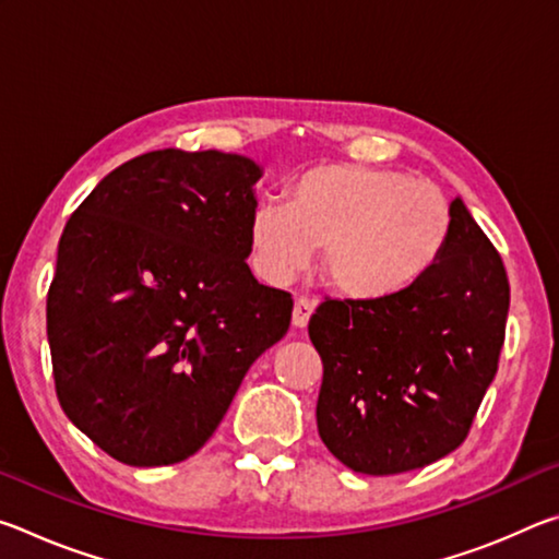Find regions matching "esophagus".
<instances>
[{"instance_id": "34e87169", "label": "esophagus", "mask_w": 559, "mask_h": 559, "mask_svg": "<svg viewBox=\"0 0 559 559\" xmlns=\"http://www.w3.org/2000/svg\"><path fill=\"white\" fill-rule=\"evenodd\" d=\"M313 310H316V300L313 298H306V296L296 298V306H293V325L306 328L310 316H313Z\"/></svg>"}]
</instances>
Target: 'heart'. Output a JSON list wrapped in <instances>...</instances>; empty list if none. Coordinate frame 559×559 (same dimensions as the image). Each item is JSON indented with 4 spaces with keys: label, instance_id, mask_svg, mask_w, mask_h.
<instances>
[{
    "label": "heart",
    "instance_id": "1",
    "mask_svg": "<svg viewBox=\"0 0 559 559\" xmlns=\"http://www.w3.org/2000/svg\"><path fill=\"white\" fill-rule=\"evenodd\" d=\"M453 214L441 189L402 169L333 163L310 167L288 202H263L249 219L251 261L283 283L323 251V276L355 300L409 290L447 249Z\"/></svg>",
    "mask_w": 559,
    "mask_h": 559
}]
</instances>
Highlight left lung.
Returning a JSON list of instances; mask_svg holds the SVG:
<instances>
[{"label":"left lung","mask_w":559,"mask_h":559,"mask_svg":"<svg viewBox=\"0 0 559 559\" xmlns=\"http://www.w3.org/2000/svg\"><path fill=\"white\" fill-rule=\"evenodd\" d=\"M449 243L409 290L325 298L308 323L323 359L318 433L367 476L424 468L468 437L506 340L510 286L496 246L461 197Z\"/></svg>","instance_id":"left-lung-1"}]
</instances>
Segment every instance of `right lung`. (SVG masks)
Segmentation results:
<instances>
[{"instance_id": "1", "label": "right lung", "mask_w": 559, "mask_h": 559, "mask_svg": "<svg viewBox=\"0 0 559 559\" xmlns=\"http://www.w3.org/2000/svg\"><path fill=\"white\" fill-rule=\"evenodd\" d=\"M261 167L155 150L112 169L66 222L46 298L56 396L128 466H169L219 427L290 293L249 269Z\"/></svg>"}]
</instances>
